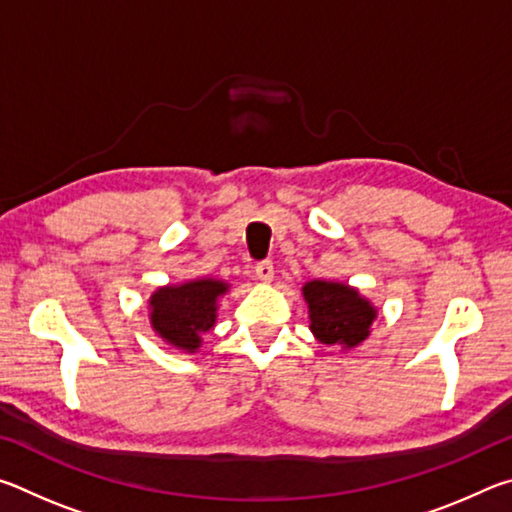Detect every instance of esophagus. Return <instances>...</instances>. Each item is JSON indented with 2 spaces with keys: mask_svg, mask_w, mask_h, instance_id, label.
<instances>
[{
  "mask_svg": "<svg viewBox=\"0 0 512 512\" xmlns=\"http://www.w3.org/2000/svg\"><path fill=\"white\" fill-rule=\"evenodd\" d=\"M255 275H257V280L259 282H264V284H268V282H273V277H275V268H273V262H259L257 266H255Z\"/></svg>",
  "mask_w": 512,
  "mask_h": 512,
  "instance_id": "34e87169",
  "label": "esophagus"
}]
</instances>
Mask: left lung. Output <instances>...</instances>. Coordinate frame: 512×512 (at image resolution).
Here are the masks:
<instances>
[{"label":"left lung","mask_w":512,"mask_h":512,"mask_svg":"<svg viewBox=\"0 0 512 512\" xmlns=\"http://www.w3.org/2000/svg\"><path fill=\"white\" fill-rule=\"evenodd\" d=\"M302 298L307 302L314 339L339 345L343 352L359 348L377 320V307L345 282L309 280L302 284Z\"/></svg>","instance_id":"left-lung-1"}]
</instances>
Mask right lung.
Masks as SVG:
<instances>
[{
	"instance_id": "obj_1",
	"label": "right lung",
	"mask_w": 512,
	"mask_h": 512,
	"mask_svg": "<svg viewBox=\"0 0 512 512\" xmlns=\"http://www.w3.org/2000/svg\"><path fill=\"white\" fill-rule=\"evenodd\" d=\"M228 291L230 284L216 277L158 287L149 298L153 332L173 350L196 354L203 345V334L216 325L219 298Z\"/></svg>"
}]
</instances>
